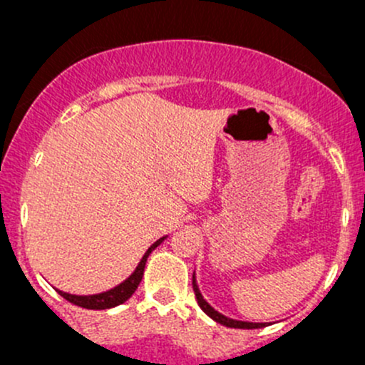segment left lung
Masks as SVG:
<instances>
[{
	"mask_svg": "<svg viewBox=\"0 0 365 365\" xmlns=\"http://www.w3.org/2000/svg\"><path fill=\"white\" fill-rule=\"evenodd\" d=\"M192 287H194V293H195V299H197V304H199V307L202 309V311L206 312L209 317H212L216 322H220V324L228 326V328H238V329H257V328H264V326H266V322H247V321L232 319V317H226V316H223V314L217 312L216 309H212L211 305L204 300L202 293H200L199 287H197L195 274L192 276Z\"/></svg>",
	"mask_w": 365,
	"mask_h": 365,
	"instance_id": "1",
	"label": "left lung"
}]
</instances>
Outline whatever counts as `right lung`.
I'll return each mask as SVG.
<instances>
[{
    "label": "right lung",
    "instance_id": "right-lung-1",
    "mask_svg": "<svg viewBox=\"0 0 365 365\" xmlns=\"http://www.w3.org/2000/svg\"><path fill=\"white\" fill-rule=\"evenodd\" d=\"M165 238L166 237L159 238L158 242H154V244L149 247L148 252H145L144 257L140 259V262H139V266H137V269L133 271V273L130 274L123 283H120L118 287L111 288V290H108V292H104V293H98V295H72V293H65V292H60V295L63 297V299L68 300V302L78 305V307L98 309V311H101V309L116 307V305L127 302L130 297H132L133 293H135L137 287H139V283L142 282V276H144V267H145V262H148L149 254L153 252V250L156 249V247L161 244V242L165 240Z\"/></svg>",
    "mask_w": 365,
    "mask_h": 365
}]
</instances>
